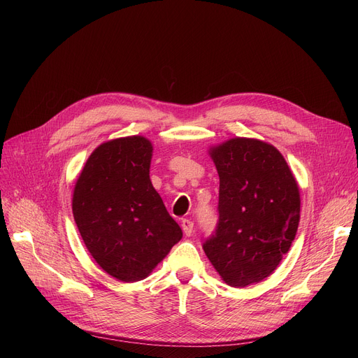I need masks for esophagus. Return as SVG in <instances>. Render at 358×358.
Listing matches in <instances>:
<instances>
[{
	"label": "esophagus",
	"mask_w": 358,
	"mask_h": 358,
	"mask_svg": "<svg viewBox=\"0 0 358 358\" xmlns=\"http://www.w3.org/2000/svg\"><path fill=\"white\" fill-rule=\"evenodd\" d=\"M181 228H182V232L185 234V236H190L193 234V229H194V224L192 220L189 219H184L181 222Z\"/></svg>",
	"instance_id": "obj_1"
}]
</instances>
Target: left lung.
<instances>
[{
  "mask_svg": "<svg viewBox=\"0 0 358 358\" xmlns=\"http://www.w3.org/2000/svg\"><path fill=\"white\" fill-rule=\"evenodd\" d=\"M219 174V222L203 250L224 283L245 287L268 277L292 247L300 194L273 145L234 138L210 148Z\"/></svg>",
  "mask_w": 358,
  "mask_h": 358,
  "instance_id": "obj_1",
  "label": "left lung"
}]
</instances>
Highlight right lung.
Listing matches in <instances>:
<instances>
[{
    "instance_id": "add662e5",
    "label": "right lung",
    "mask_w": 358,
    "mask_h": 358,
    "mask_svg": "<svg viewBox=\"0 0 358 358\" xmlns=\"http://www.w3.org/2000/svg\"><path fill=\"white\" fill-rule=\"evenodd\" d=\"M152 143L127 136L94 149L77 180L72 213L91 257L126 283L146 278L182 238L149 178Z\"/></svg>"
}]
</instances>
